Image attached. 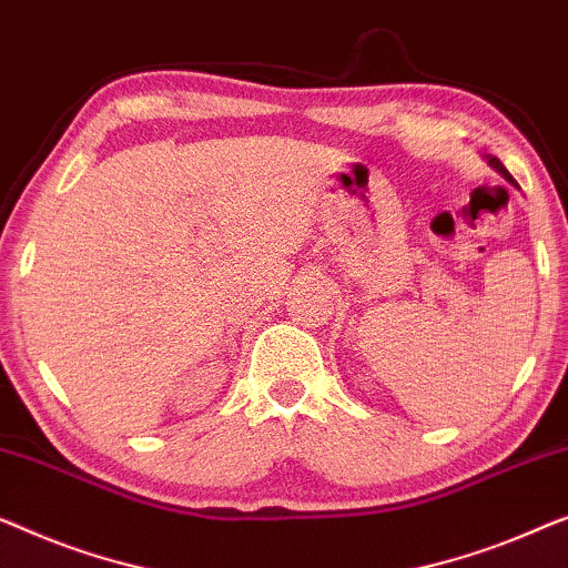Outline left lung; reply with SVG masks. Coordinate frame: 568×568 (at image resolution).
Returning a JSON list of instances; mask_svg holds the SVG:
<instances>
[{"label":"left lung","mask_w":568,"mask_h":568,"mask_svg":"<svg viewBox=\"0 0 568 568\" xmlns=\"http://www.w3.org/2000/svg\"><path fill=\"white\" fill-rule=\"evenodd\" d=\"M484 159H487V163H489V166H491V169H495L499 176H505L509 184H515V179H513V176H509V171H507V169L503 166V161H499V159H495V155H484ZM515 186H517V184H515Z\"/></svg>","instance_id":"8db88e82"}]
</instances>
